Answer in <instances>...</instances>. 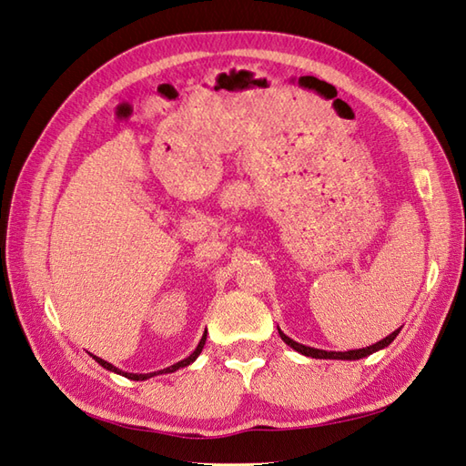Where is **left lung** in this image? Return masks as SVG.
Returning <instances> with one entry per match:
<instances>
[{
  "label": "left lung",
  "mask_w": 466,
  "mask_h": 466,
  "mask_svg": "<svg viewBox=\"0 0 466 466\" xmlns=\"http://www.w3.org/2000/svg\"><path fill=\"white\" fill-rule=\"evenodd\" d=\"M400 330H401V328H400ZM400 330L391 332L390 336H385L383 339H380V342L371 344V346H368V348L348 350V351H326V350H319V348H310V346L299 344V342H294L292 338H289L285 332H282L280 328H279V334H280V338H282V342L289 344L292 350H297L299 354H302V356L316 358V360H361V358L371 356L373 351H380V350H383V348H388V346L393 342V339L397 338V334H400Z\"/></svg>",
  "instance_id": "1"
}]
</instances>
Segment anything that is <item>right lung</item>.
I'll return each instance as SVG.
<instances>
[{
  "label": "right lung",
  "instance_id": "1",
  "mask_svg": "<svg viewBox=\"0 0 466 466\" xmlns=\"http://www.w3.org/2000/svg\"><path fill=\"white\" fill-rule=\"evenodd\" d=\"M206 339H208V332L201 336L198 348H196L194 351H191V354H189L186 360H181V361H177V364H174V366L164 368V370H160V371H152V373H128V371L118 370L116 366L108 364V361H105L102 358H96V356H93V354H90V356H93V360H96L98 364H100L102 368H105V370H108V371H115V373H118V376H124V378L134 380V381H144V380H150V378H154V376H160V373H172V371H176V370H179V368H186V366H189V364H194V361L198 360V356L201 354L203 346H206Z\"/></svg>",
  "mask_w": 466,
  "mask_h": 466
}]
</instances>
